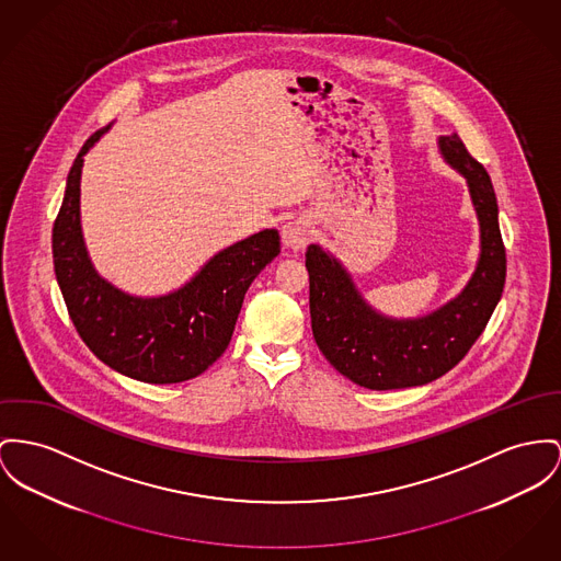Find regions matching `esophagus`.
<instances>
[{
	"label": "esophagus",
	"instance_id": "esophagus-1",
	"mask_svg": "<svg viewBox=\"0 0 561 561\" xmlns=\"http://www.w3.org/2000/svg\"><path fill=\"white\" fill-rule=\"evenodd\" d=\"M310 238H312V227L308 224V219H304V217L291 219V221L283 225V242L291 251L306 249Z\"/></svg>",
	"mask_w": 561,
	"mask_h": 561
}]
</instances>
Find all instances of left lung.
<instances>
[{"mask_svg": "<svg viewBox=\"0 0 561 561\" xmlns=\"http://www.w3.org/2000/svg\"><path fill=\"white\" fill-rule=\"evenodd\" d=\"M438 147L445 161L468 181L481 225V257L457 298L419 319H391L359 296L334 255L319 244L306 251L317 346L337 373L374 391L425 385L455 368L483 334L502 298L506 249L491 179L457 134L443 136Z\"/></svg>", "mask_w": 561, "mask_h": 561, "instance_id": "obj_1", "label": "left lung"}]
</instances>
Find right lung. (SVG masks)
<instances>
[{
  "instance_id": "obj_1",
  "label": "right lung",
  "mask_w": 561,
  "mask_h": 561,
  "mask_svg": "<svg viewBox=\"0 0 561 561\" xmlns=\"http://www.w3.org/2000/svg\"><path fill=\"white\" fill-rule=\"evenodd\" d=\"M108 127L78 152L53 225V263L78 336L93 355L129 378L170 385L208 370L227 348L247 289L280 253L276 229H263L206 263L185 287L136 298L102 278L89 260L80 229L82 157Z\"/></svg>"
}]
</instances>
